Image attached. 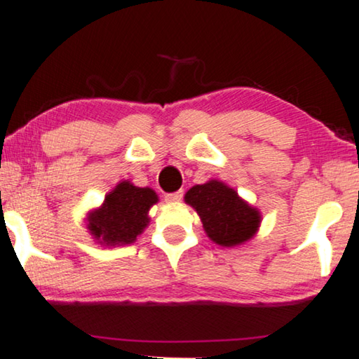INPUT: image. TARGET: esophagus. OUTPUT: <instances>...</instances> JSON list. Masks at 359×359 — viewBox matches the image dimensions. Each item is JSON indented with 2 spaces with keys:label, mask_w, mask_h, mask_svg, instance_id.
Wrapping results in <instances>:
<instances>
[{
  "label": "esophagus",
  "mask_w": 359,
  "mask_h": 359,
  "mask_svg": "<svg viewBox=\"0 0 359 359\" xmlns=\"http://www.w3.org/2000/svg\"><path fill=\"white\" fill-rule=\"evenodd\" d=\"M181 198H183V191L173 192V194H167L165 202L167 203H178V202H181Z\"/></svg>",
  "instance_id": "obj_1"
}]
</instances>
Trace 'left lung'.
Masks as SVG:
<instances>
[{"label":"left lung","mask_w":359,"mask_h":359,"mask_svg":"<svg viewBox=\"0 0 359 359\" xmlns=\"http://www.w3.org/2000/svg\"><path fill=\"white\" fill-rule=\"evenodd\" d=\"M184 201L201 216L208 237L221 246H237L248 242L259 229V211L221 181L211 180L191 187Z\"/></svg>","instance_id":"1"}]
</instances>
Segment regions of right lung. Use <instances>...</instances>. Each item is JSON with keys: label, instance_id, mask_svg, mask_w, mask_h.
Returning <instances> with one entry per match:
<instances>
[{"label": "right lung", "instance_id": "add662e5", "mask_svg": "<svg viewBox=\"0 0 359 359\" xmlns=\"http://www.w3.org/2000/svg\"><path fill=\"white\" fill-rule=\"evenodd\" d=\"M157 201L149 187L122 181L104 197L102 207L87 215V229L104 246L130 245L148 226V211Z\"/></svg>", "mask_w": 359, "mask_h": 359}]
</instances>
